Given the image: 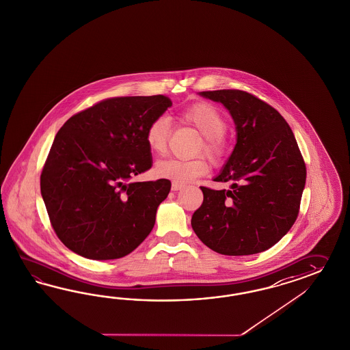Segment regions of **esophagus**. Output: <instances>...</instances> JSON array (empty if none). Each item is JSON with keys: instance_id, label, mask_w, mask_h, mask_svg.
<instances>
[{"instance_id": "esophagus-1", "label": "esophagus", "mask_w": 350, "mask_h": 350, "mask_svg": "<svg viewBox=\"0 0 350 350\" xmlns=\"http://www.w3.org/2000/svg\"><path fill=\"white\" fill-rule=\"evenodd\" d=\"M185 189V185L177 183V182H173V183H172V191H180V189Z\"/></svg>"}]
</instances>
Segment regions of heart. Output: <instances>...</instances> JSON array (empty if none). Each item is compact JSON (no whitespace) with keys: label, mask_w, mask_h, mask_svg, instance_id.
Segmentation results:
<instances>
[{"label":"heart","mask_w":350,"mask_h":350,"mask_svg":"<svg viewBox=\"0 0 350 350\" xmlns=\"http://www.w3.org/2000/svg\"><path fill=\"white\" fill-rule=\"evenodd\" d=\"M180 121L192 126L202 135L199 152H205L208 158L219 161L227 151L228 122L221 111L206 102L192 104L180 116ZM170 117L159 114L151 121L145 130V142L149 150L155 155H164L170 139ZM210 170V163L205 157H199L189 161L165 159L157 163L154 172L159 178L186 183L205 176Z\"/></svg>","instance_id":"1"}]
</instances>
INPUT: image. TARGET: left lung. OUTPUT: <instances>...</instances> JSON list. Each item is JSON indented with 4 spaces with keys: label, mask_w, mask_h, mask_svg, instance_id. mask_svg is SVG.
<instances>
[{
    "label": "left lung",
    "mask_w": 350,
    "mask_h": 350,
    "mask_svg": "<svg viewBox=\"0 0 350 350\" xmlns=\"http://www.w3.org/2000/svg\"><path fill=\"white\" fill-rule=\"evenodd\" d=\"M232 114L237 144L214 180L229 189L201 187L204 201L191 226L217 254L254 255L283 238L299 213L306 164L293 131L270 104L243 90L201 92Z\"/></svg>",
    "instance_id": "1"
}]
</instances>
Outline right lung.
Here are the masks:
<instances>
[{
	"label": "right lung",
	"instance_id": "obj_1",
	"mask_svg": "<svg viewBox=\"0 0 350 350\" xmlns=\"http://www.w3.org/2000/svg\"><path fill=\"white\" fill-rule=\"evenodd\" d=\"M172 105L165 95L117 96L74 114L57 133L40 192L57 237L90 260H114L149 236L170 180L130 182L150 170L148 124Z\"/></svg>",
	"mask_w": 350,
	"mask_h": 350
}]
</instances>
